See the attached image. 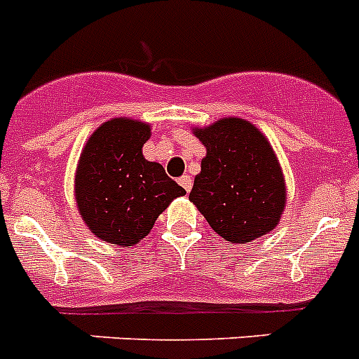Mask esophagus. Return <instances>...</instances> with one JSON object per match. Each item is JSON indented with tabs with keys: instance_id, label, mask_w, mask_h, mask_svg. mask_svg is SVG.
<instances>
[{
	"instance_id": "34e87169",
	"label": "esophagus",
	"mask_w": 359,
	"mask_h": 359,
	"mask_svg": "<svg viewBox=\"0 0 359 359\" xmlns=\"http://www.w3.org/2000/svg\"><path fill=\"white\" fill-rule=\"evenodd\" d=\"M179 184H180V186H182V188L184 189H186V191H191V186H193V182H191V177H189V175H182V177H180V179H179Z\"/></svg>"
}]
</instances>
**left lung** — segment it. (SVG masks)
<instances>
[{
    "mask_svg": "<svg viewBox=\"0 0 359 359\" xmlns=\"http://www.w3.org/2000/svg\"><path fill=\"white\" fill-rule=\"evenodd\" d=\"M195 135L208 154L189 201L213 231L245 244L274 229L285 205V184L266 137L236 117L195 130Z\"/></svg>",
    "mask_w": 359,
    "mask_h": 359,
    "instance_id": "8db88e82",
    "label": "left lung"
}]
</instances>
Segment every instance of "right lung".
<instances>
[{"instance_id": "right-lung-1", "label": "right lung", "mask_w": 359, "mask_h": 359, "mask_svg": "<svg viewBox=\"0 0 359 359\" xmlns=\"http://www.w3.org/2000/svg\"><path fill=\"white\" fill-rule=\"evenodd\" d=\"M149 126L114 119L86 142L76 175L77 208L95 236L117 245L144 238L158 215L186 189L142 157Z\"/></svg>"}]
</instances>
